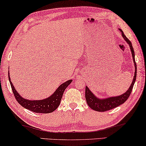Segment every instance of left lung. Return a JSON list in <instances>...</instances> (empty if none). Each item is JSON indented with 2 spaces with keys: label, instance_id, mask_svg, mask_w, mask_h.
Returning <instances> with one entry per match:
<instances>
[{
  "label": "left lung",
  "instance_id": "left-lung-1",
  "mask_svg": "<svg viewBox=\"0 0 146 146\" xmlns=\"http://www.w3.org/2000/svg\"><path fill=\"white\" fill-rule=\"evenodd\" d=\"M121 32V35L122 37L125 40V41L127 42L130 46V49L132 53V56L133 59L134 63H135V76L133 78V82L131 83L130 87L129 88L127 91L124 93V94H121L118 96L115 97H111L108 98L106 99H99L97 98L95 96L92 94V92L89 90V88L87 87H85V99L87 103L90 108L94 110V111H98V112H105L107 111H109V110L113 109L115 107H118L120 105L123 104L126 100H127L129 96L131 94V92H132L133 88L135 82L136 81V78H137V64H136L135 59V52H134L133 48L132 46V44L126 36L124 34L122 30H120Z\"/></svg>",
  "mask_w": 146,
  "mask_h": 146
}]
</instances>
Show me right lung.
<instances>
[{"mask_svg": "<svg viewBox=\"0 0 146 146\" xmlns=\"http://www.w3.org/2000/svg\"><path fill=\"white\" fill-rule=\"evenodd\" d=\"M8 77L14 96H15L16 100L18 102L19 104L21 106L25 107V108L37 113H50L54 111L60 104V102L64 90L66 89V88L68 87V85L72 82V80H70L63 83L57 88V89L55 91L54 94L48 98L41 100H32V101H30V100L24 99L16 91L12 83L10 81L11 80L10 78H9V72Z\"/></svg>", "mask_w": 146, "mask_h": 146, "instance_id": "1", "label": "right lung"}]
</instances>
